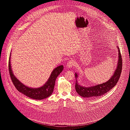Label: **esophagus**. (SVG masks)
Wrapping results in <instances>:
<instances>
[{
	"instance_id": "1",
	"label": "esophagus",
	"mask_w": 130,
	"mask_h": 130,
	"mask_svg": "<svg viewBox=\"0 0 130 130\" xmlns=\"http://www.w3.org/2000/svg\"><path fill=\"white\" fill-rule=\"evenodd\" d=\"M74 61L73 60H70L69 61H68L67 64V67L68 68H71L74 65Z\"/></svg>"
}]
</instances>
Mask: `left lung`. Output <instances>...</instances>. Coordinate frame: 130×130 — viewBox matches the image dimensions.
Returning a JSON list of instances; mask_svg holds the SVG:
<instances>
[{"instance_id": "8db88e82", "label": "left lung", "mask_w": 130, "mask_h": 130, "mask_svg": "<svg viewBox=\"0 0 130 130\" xmlns=\"http://www.w3.org/2000/svg\"><path fill=\"white\" fill-rule=\"evenodd\" d=\"M117 49H118V51L117 67L116 69L113 74L112 75L109 80L105 83L93 86L88 87L83 86L79 85L77 82V78H78V75L77 73H75V77L76 78V83L75 85V90L80 96L84 98L99 97L109 92L113 87L116 85L119 78H120L122 68V60L121 55L120 49L118 46H117Z\"/></svg>"}]
</instances>
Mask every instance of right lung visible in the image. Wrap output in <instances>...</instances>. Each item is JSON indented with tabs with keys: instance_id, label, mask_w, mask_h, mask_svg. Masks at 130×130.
<instances>
[{
	"instance_id": "obj_1",
	"label": "right lung",
	"mask_w": 130,
	"mask_h": 130,
	"mask_svg": "<svg viewBox=\"0 0 130 130\" xmlns=\"http://www.w3.org/2000/svg\"><path fill=\"white\" fill-rule=\"evenodd\" d=\"M63 69V65L55 68L50 75L48 80L42 86L37 88L29 87L21 83L13 74L11 64V54L10 55L9 71L13 85L19 92L32 99L42 100L51 95L54 91L56 79L58 75L62 72Z\"/></svg>"
}]
</instances>
